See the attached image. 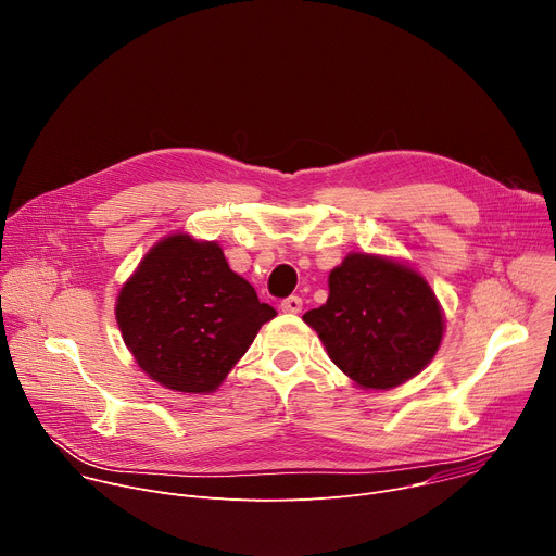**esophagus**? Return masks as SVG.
Here are the masks:
<instances>
[{
	"instance_id": "34e87169",
	"label": "esophagus",
	"mask_w": 556,
	"mask_h": 556,
	"mask_svg": "<svg viewBox=\"0 0 556 556\" xmlns=\"http://www.w3.org/2000/svg\"><path fill=\"white\" fill-rule=\"evenodd\" d=\"M279 308H281L283 313H288V315H299L301 308H304V301H301L299 296H288V299L281 301Z\"/></svg>"
}]
</instances>
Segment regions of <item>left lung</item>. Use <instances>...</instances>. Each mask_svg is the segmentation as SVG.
<instances>
[{
    "mask_svg": "<svg viewBox=\"0 0 556 556\" xmlns=\"http://www.w3.org/2000/svg\"><path fill=\"white\" fill-rule=\"evenodd\" d=\"M328 288L326 304L304 321L357 388H396L434 359L445 332L443 308L408 262L350 252L330 270Z\"/></svg>",
    "mask_w": 556,
    "mask_h": 556,
    "instance_id": "8db88e82",
    "label": "left lung"
}]
</instances>
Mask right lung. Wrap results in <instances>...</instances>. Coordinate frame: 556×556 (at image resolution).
<instances>
[{
  "instance_id": "right-lung-1",
  "label": "right lung",
  "mask_w": 556,
  "mask_h": 556,
  "mask_svg": "<svg viewBox=\"0 0 556 556\" xmlns=\"http://www.w3.org/2000/svg\"><path fill=\"white\" fill-rule=\"evenodd\" d=\"M273 317L277 311L230 270L222 245L188 232L150 248L115 301L137 366L184 394L215 392Z\"/></svg>"
}]
</instances>
